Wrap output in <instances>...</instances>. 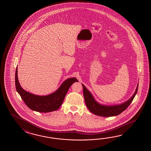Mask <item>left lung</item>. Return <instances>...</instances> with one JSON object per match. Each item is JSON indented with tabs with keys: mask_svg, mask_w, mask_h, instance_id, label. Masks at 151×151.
<instances>
[{
	"mask_svg": "<svg viewBox=\"0 0 151 151\" xmlns=\"http://www.w3.org/2000/svg\"><path fill=\"white\" fill-rule=\"evenodd\" d=\"M82 85L83 87V96L87 107L90 110L91 112L93 113L95 115L105 117L118 116L124 111L131 104L132 101L137 93L138 88V85L133 96L125 103L119 105L109 106L101 105L96 102V100L94 99L91 93L82 84Z\"/></svg>",
	"mask_w": 151,
	"mask_h": 151,
	"instance_id": "obj_1",
	"label": "left lung"
}]
</instances>
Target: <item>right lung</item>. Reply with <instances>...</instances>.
<instances>
[{"label": "right lung", "instance_id": "right-lung-1", "mask_svg": "<svg viewBox=\"0 0 151 151\" xmlns=\"http://www.w3.org/2000/svg\"><path fill=\"white\" fill-rule=\"evenodd\" d=\"M17 74V68L15 75L17 91L28 107L38 112H50L57 110L61 106L70 86L74 82L78 81L75 78H69L65 80L59 89L54 93L46 96H39L23 90L20 85Z\"/></svg>", "mask_w": 151, "mask_h": 151}]
</instances>
